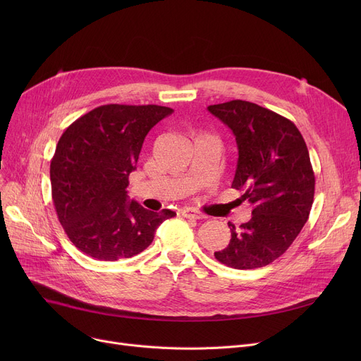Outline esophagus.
I'll list each match as a JSON object with an SVG mask.
<instances>
[{"label": "esophagus", "instance_id": "34e87169", "mask_svg": "<svg viewBox=\"0 0 361 361\" xmlns=\"http://www.w3.org/2000/svg\"><path fill=\"white\" fill-rule=\"evenodd\" d=\"M181 215H183L184 218H190V219H203V218H204L203 214H200V212L192 209V207H184V209L181 211Z\"/></svg>", "mask_w": 361, "mask_h": 361}]
</instances>
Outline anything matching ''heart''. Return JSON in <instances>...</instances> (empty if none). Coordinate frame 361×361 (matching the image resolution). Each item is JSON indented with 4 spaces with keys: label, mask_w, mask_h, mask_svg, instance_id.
<instances>
[{
    "label": "heart",
    "mask_w": 361,
    "mask_h": 361,
    "mask_svg": "<svg viewBox=\"0 0 361 361\" xmlns=\"http://www.w3.org/2000/svg\"><path fill=\"white\" fill-rule=\"evenodd\" d=\"M200 137H202V136H200Z\"/></svg>",
    "instance_id": "b5f03b06"
}]
</instances>
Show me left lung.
I'll use <instances>...</instances> for the list:
<instances>
[{
	"mask_svg": "<svg viewBox=\"0 0 361 361\" xmlns=\"http://www.w3.org/2000/svg\"><path fill=\"white\" fill-rule=\"evenodd\" d=\"M235 136L238 161L231 187L253 204L216 260L234 269L267 267L287 252L309 219L314 173L309 150L293 121L247 101L207 106Z\"/></svg>",
	"mask_w": 361,
	"mask_h": 361,
	"instance_id": "8db88e82",
	"label": "left lung"
}]
</instances>
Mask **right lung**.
Here are the masks:
<instances>
[{
	"label": "right lung",
	"mask_w": 361,
	"mask_h": 361,
	"mask_svg": "<svg viewBox=\"0 0 361 361\" xmlns=\"http://www.w3.org/2000/svg\"><path fill=\"white\" fill-rule=\"evenodd\" d=\"M173 109L159 105L109 104L70 124L51 161L52 202L70 241L98 260L136 256L176 212H152L128 200V176L136 169L149 130Z\"/></svg>",
	"instance_id": "right-lung-1"
}]
</instances>
